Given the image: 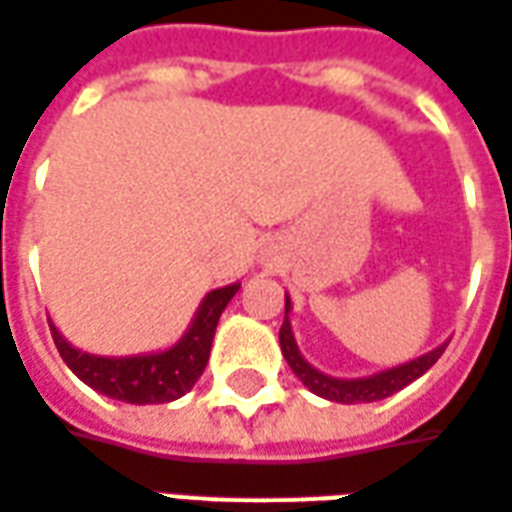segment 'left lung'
I'll return each mask as SVG.
<instances>
[{
    "label": "left lung",
    "instance_id": "obj_1",
    "mask_svg": "<svg viewBox=\"0 0 512 512\" xmlns=\"http://www.w3.org/2000/svg\"><path fill=\"white\" fill-rule=\"evenodd\" d=\"M289 308L292 302L286 297V319L281 324V349L286 363L292 368L297 379H300L311 393H316L319 398H327V401H335V404H371V401H382V398H390L398 390H404L406 384H412L414 379L431 368V365L442 357L445 346H439L434 352L423 354L417 360H409V363L398 365V368H390V371H382V374L365 376V379H335V376H327L322 371H316L305 357L297 349V341L292 335V322H289Z\"/></svg>",
    "mask_w": 512,
    "mask_h": 512
}]
</instances>
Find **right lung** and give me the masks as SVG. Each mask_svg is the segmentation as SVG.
Returning <instances> with one entry per match:
<instances>
[{"label":"right lung","instance_id":"1","mask_svg":"<svg viewBox=\"0 0 512 512\" xmlns=\"http://www.w3.org/2000/svg\"><path fill=\"white\" fill-rule=\"evenodd\" d=\"M237 289H240V283H231V286L207 294L190 330L182 335V341L158 354L98 357V354L81 352L76 346H70L51 322L48 327H51L54 343H57L67 368L92 390H98L114 401H125V404H169L188 393L204 374L220 313L237 294Z\"/></svg>","mask_w":512,"mask_h":512}]
</instances>
